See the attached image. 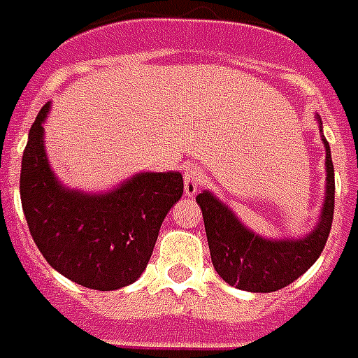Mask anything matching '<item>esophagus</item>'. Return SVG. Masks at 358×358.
<instances>
[{"label": "esophagus", "mask_w": 358, "mask_h": 358, "mask_svg": "<svg viewBox=\"0 0 358 358\" xmlns=\"http://www.w3.org/2000/svg\"><path fill=\"white\" fill-rule=\"evenodd\" d=\"M183 181H185V194H187V196H194V194L199 192L200 187L204 185V181H206V173L196 166L187 167L183 173Z\"/></svg>", "instance_id": "esophagus-1"}]
</instances>
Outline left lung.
<instances>
[{
  "mask_svg": "<svg viewBox=\"0 0 358 358\" xmlns=\"http://www.w3.org/2000/svg\"><path fill=\"white\" fill-rule=\"evenodd\" d=\"M322 141L326 146V173H328L326 200L322 208L320 224L305 239H262L260 235L248 231L231 210L222 204L214 194L204 191L196 196L204 217L212 264L225 283L252 293H272L278 289L287 287L289 283L301 278L318 260L331 229L334 194H336L329 144L326 138Z\"/></svg>",
  "mask_w": 358,
  "mask_h": 358,
  "instance_id": "left-lung-1",
  "label": "left lung"
}]
</instances>
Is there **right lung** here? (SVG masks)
<instances>
[{
  "mask_svg": "<svg viewBox=\"0 0 358 358\" xmlns=\"http://www.w3.org/2000/svg\"><path fill=\"white\" fill-rule=\"evenodd\" d=\"M50 103L38 113L22 154L21 202L30 235L48 264L78 285L113 291L141 278L164 217L183 196V175L138 173L108 194L57 183L44 150Z\"/></svg>",
  "mask_w": 358,
  "mask_h": 358,
  "instance_id": "right-lung-1",
  "label": "right lung"
}]
</instances>
